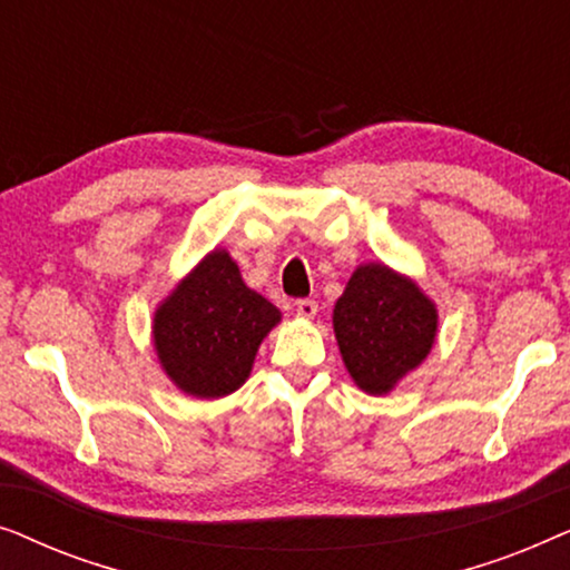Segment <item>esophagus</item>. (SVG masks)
Here are the masks:
<instances>
[{"label": "esophagus", "instance_id": "esophagus-1", "mask_svg": "<svg viewBox=\"0 0 570 570\" xmlns=\"http://www.w3.org/2000/svg\"><path fill=\"white\" fill-rule=\"evenodd\" d=\"M316 311H318V303L314 298L295 301V314H298L301 318H314Z\"/></svg>", "mask_w": 570, "mask_h": 570}]
</instances>
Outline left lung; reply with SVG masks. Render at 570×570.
<instances>
[{"label":"left lung","mask_w":570,"mask_h":570,"mask_svg":"<svg viewBox=\"0 0 570 570\" xmlns=\"http://www.w3.org/2000/svg\"><path fill=\"white\" fill-rule=\"evenodd\" d=\"M435 318L433 303L415 283L384 264L357 267L334 306V334L355 384L386 394L431 353Z\"/></svg>","instance_id":"8db88e82"}]
</instances>
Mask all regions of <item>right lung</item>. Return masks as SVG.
<instances>
[{"instance_id":"1","label":"right lung","mask_w":570,"mask_h":570,"mask_svg":"<svg viewBox=\"0 0 570 570\" xmlns=\"http://www.w3.org/2000/svg\"><path fill=\"white\" fill-rule=\"evenodd\" d=\"M279 311L244 285L236 262L213 252L155 314V350L181 392L215 400L244 384Z\"/></svg>"}]
</instances>
